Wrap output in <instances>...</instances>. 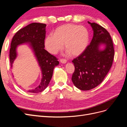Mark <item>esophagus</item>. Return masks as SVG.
I'll return each mask as SVG.
<instances>
[{"instance_id":"obj_1","label":"esophagus","mask_w":127,"mask_h":127,"mask_svg":"<svg viewBox=\"0 0 127 127\" xmlns=\"http://www.w3.org/2000/svg\"><path fill=\"white\" fill-rule=\"evenodd\" d=\"M60 62L63 64H66L67 63V60L65 59H61Z\"/></svg>"}]
</instances>
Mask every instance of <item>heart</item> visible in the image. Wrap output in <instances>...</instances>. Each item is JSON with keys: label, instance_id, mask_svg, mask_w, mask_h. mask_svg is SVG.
Returning a JSON list of instances; mask_svg holds the SVG:
<instances>
[{"label": "heart", "instance_id": "heart-1", "mask_svg": "<svg viewBox=\"0 0 127 127\" xmlns=\"http://www.w3.org/2000/svg\"><path fill=\"white\" fill-rule=\"evenodd\" d=\"M89 33L83 26L67 24L57 28L53 34L46 36L45 47L52 54H55L63 48L73 56H77L82 53L86 48Z\"/></svg>", "mask_w": 127, "mask_h": 127}]
</instances>
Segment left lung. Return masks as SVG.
Here are the masks:
<instances>
[{
    "mask_svg": "<svg viewBox=\"0 0 127 127\" xmlns=\"http://www.w3.org/2000/svg\"><path fill=\"white\" fill-rule=\"evenodd\" d=\"M88 23L93 30V39L82 54L72 61L75 66L72 82L82 91L93 89L102 82L112 66L114 55L108 31L95 23ZM102 44L105 48L101 51L99 46Z\"/></svg>",
    "mask_w": 127,
    "mask_h": 127,
    "instance_id": "left-lung-1",
    "label": "left lung"
}]
</instances>
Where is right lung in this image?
<instances>
[{
  "label": "right lung",
  "instance_id": "obj_1",
  "mask_svg": "<svg viewBox=\"0 0 127 127\" xmlns=\"http://www.w3.org/2000/svg\"><path fill=\"white\" fill-rule=\"evenodd\" d=\"M45 27V24L33 23L18 31L11 42L9 50L11 67L17 57V45L25 43L30 44L41 67L42 74L41 83L35 88L28 91L31 93H39L47 88L52 78L53 69L59 63L55 56L51 55L44 49Z\"/></svg>",
  "mask_w": 127,
  "mask_h": 127
}]
</instances>
